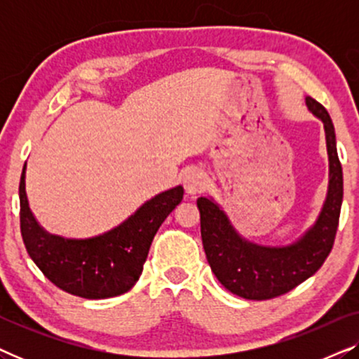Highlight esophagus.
Returning <instances> with one entry per match:
<instances>
[{
	"label": "esophagus",
	"mask_w": 359,
	"mask_h": 359,
	"mask_svg": "<svg viewBox=\"0 0 359 359\" xmlns=\"http://www.w3.org/2000/svg\"><path fill=\"white\" fill-rule=\"evenodd\" d=\"M205 184H208V178H205V175L201 170L189 168L184 171L183 186H184L186 193H188L189 196H194V194L201 193V191H204Z\"/></svg>",
	"instance_id": "34e87169"
}]
</instances>
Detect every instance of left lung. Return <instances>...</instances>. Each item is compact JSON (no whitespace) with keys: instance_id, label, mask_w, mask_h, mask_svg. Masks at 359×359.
Here are the masks:
<instances>
[{"instance_id":"obj_1","label":"left lung","mask_w":359,"mask_h":359,"mask_svg":"<svg viewBox=\"0 0 359 359\" xmlns=\"http://www.w3.org/2000/svg\"><path fill=\"white\" fill-rule=\"evenodd\" d=\"M307 109L322 121L328 154V189L316 222L286 245H259L237 232L220 204L199 198L201 237L210 269L225 289L250 301L286 294L318 271L330 253L343 201V171L335 127L320 102L306 97Z\"/></svg>"}]
</instances>
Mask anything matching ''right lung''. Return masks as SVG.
I'll use <instances>...</instances> for the list:
<instances>
[{
    "label": "right lung",
    "instance_id": "obj_1",
    "mask_svg": "<svg viewBox=\"0 0 359 359\" xmlns=\"http://www.w3.org/2000/svg\"><path fill=\"white\" fill-rule=\"evenodd\" d=\"M24 165L19 183L21 235L37 268L57 287L85 299L121 296L139 281L151 240L168 214L183 199V186L145 201L117 227L88 238H67L47 232L32 214L26 193Z\"/></svg>",
    "mask_w": 359,
    "mask_h": 359
}]
</instances>
